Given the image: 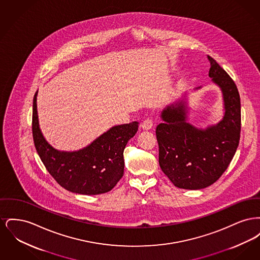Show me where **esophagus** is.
I'll list each match as a JSON object with an SVG mask.
<instances>
[{
	"label": "esophagus",
	"mask_w": 260,
	"mask_h": 260,
	"mask_svg": "<svg viewBox=\"0 0 260 260\" xmlns=\"http://www.w3.org/2000/svg\"><path fill=\"white\" fill-rule=\"evenodd\" d=\"M152 126H153V122H152V120H151V119H146V120H144V121H143V123L141 124V127H142V129H144V131H149V129H151V128H152Z\"/></svg>",
	"instance_id": "obj_1"
}]
</instances>
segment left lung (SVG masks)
Returning a JSON list of instances; mask_svg holds the SVG:
<instances>
[{
    "label": "left lung",
    "mask_w": 260,
    "mask_h": 260,
    "mask_svg": "<svg viewBox=\"0 0 260 260\" xmlns=\"http://www.w3.org/2000/svg\"><path fill=\"white\" fill-rule=\"evenodd\" d=\"M211 83L221 91L223 115L216 124L198 127L190 123L187 91L161 112L157 125L159 164L173 185L199 190L214 183L226 171L239 145L241 101L235 83L208 55ZM202 87H196V91Z\"/></svg>",
    "instance_id": "obj_1"
}]
</instances>
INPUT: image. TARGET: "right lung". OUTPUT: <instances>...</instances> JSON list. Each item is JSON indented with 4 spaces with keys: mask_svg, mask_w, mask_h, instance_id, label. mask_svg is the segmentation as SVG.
I'll return each instance as SVG.
<instances>
[{
    "mask_svg": "<svg viewBox=\"0 0 260 260\" xmlns=\"http://www.w3.org/2000/svg\"><path fill=\"white\" fill-rule=\"evenodd\" d=\"M38 90L33 99L32 131L38 154L51 176L66 190L81 195L109 192L124 174V150L136 136L138 122L118 124L84 148L61 151L43 135L37 110Z\"/></svg>",
    "mask_w": 260,
    "mask_h": 260,
    "instance_id": "right-lung-1",
    "label": "right lung"
}]
</instances>
